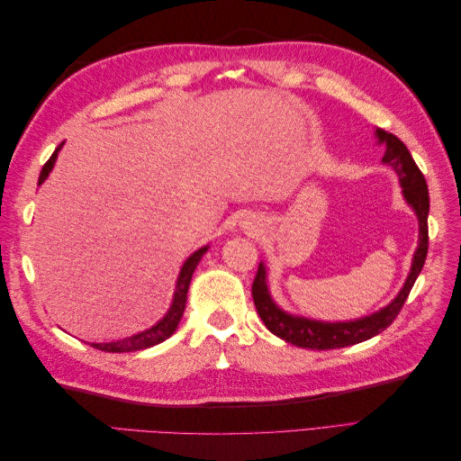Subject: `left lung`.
<instances>
[{
    "mask_svg": "<svg viewBox=\"0 0 461 461\" xmlns=\"http://www.w3.org/2000/svg\"><path fill=\"white\" fill-rule=\"evenodd\" d=\"M375 136L379 138V144L384 146L383 163L390 165L396 171L400 185L403 188L402 190L403 198H406V202L411 205V209L417 215V221H420V244H417V249L413 254L410 275L406 278V283H403V288L398 292V296L381 312H376L369 317L356 319V321H344V323L342 321L340 323H325V321H313V319H305L298 315H290L278 308L269 294L267 283H265V278H267L265 265L259 263V269L252 285L256 310L265 327H267L273 334H276L278 339H283L294 346L312 348V350H334V348L352 346V344L376 337V334L383 332L386 327L393 325V321L398 317L403 302H406L410 296V290L415 283V278L420 276L425 265V258L429 252L427 180L420 171V167L415 165L410 149L400 140V138H396L390 132H384L381 129H376Z\"/></svg>",
    "mask_w": 461,
    "mask_h": 461,
    "instance_id": "8db88e82",
    "label": "left lung"
}]
</instances>
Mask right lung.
<instances>
[{"label": "right lung", "mask_w": 461, "mask_h": 461, "mask_svg": "<svg viewBox=\"0 0 461 461\" xmlns=\"http://www.w3.org/2000/svg\"><path fill=\"white\" fill-rule=\"evenodd\" d=\"M63 142L55 148V151L51 153V158L46 161V165L41 167V173H40V178H38V186L44 183V180L48 178L50 171L53 169L55 165V159H58V153L61 149ZM207 252V246L200 248L198 252H194L183 265V269H180L178 273V278H176V288H175V296H173V303L169 312L165 313V317L159 321L158 325H153L142 332L134 334V337H129V339H122V340H117V342H100L95 344L92 342L90 346H94L95 350H102V352H113V354H121V352H136V350H146V348L149 346H156L163 340H167L171 337V334L176 330L178 323H180V317H183L185 313V308H186V292H188V286H190V281H192V275H194V269L198 267V263L202 259V256Z\"/></svg>", "instance_id": "obj_1"}]
</instances>
